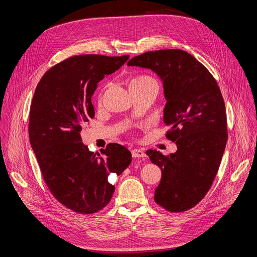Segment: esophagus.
<instances>
[{"instance_id": "34e87169", "label": "esophagus", "mask_w": 257, "mask_h": 257, "mask_svg": "<svg viewBox=\"0 0 257 257\" xmlns=\"http://www.w3.org/2000/svg\"><path fill=\"white\" fill-rule=\"evenodd\" d=\"M131 154H132L133 158H144L145 157V154L142 150H132Z\"/></svg>"}]
</instances>
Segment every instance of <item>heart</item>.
<instances>
[{"mask_svg": "<svg viewBox=\"0 0 257 257\" xmlns=\"http://www.w3.org/2000/svg\"><path fill=\"white\" fill-rule=\"evenodd\" d=\"M150 86L158 87V83L154 77L146 74L138 75L134 77L130 82V89L136 88V87H150Z\"/></svg>", "mask_w": 257, "mask_h": 257, "instance_id": "1", "label": "heart"}]
</instances>
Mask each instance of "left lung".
Masks as SVG:
<instances>
[{"label": "left lung", "mask_w": 257, "mask_h": 257, "mask_svg": "<svg viewBox=\"0 0 257 257\" xmlns=\"http://www.w3.org/2000/svg\"><path fill=\"white\" fill-rule=\"evenodd\" d=\"M127 65L151 69L163 81L164 122L170 127L166 136L177 145L168 157L146 151L162 170L155 201L169 211L188 210L209 190L225 152L227 117L221 90L209 71L182 50L146 52Z\"/></svg>", "instance_id": "left-lung-1"}]
</instances>
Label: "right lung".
Returning <instances> with one entry per match:
<instances>
[{"instance_id":"obj_1","label":"right lung","mask_w":257,"mask_h":257,"mask_svg":"<svg viewBox=\"0 0 257 257\" xmlns=\"http://www.w3.org/2000/svg\"><path fill=\"white\" fill-rule=\"evenodd\" d=\"M129 56L71 57L43 76L29 114V141L55 198L69 209L90 214L111 200V174L121 175L132 161L125 146L109 143L97 153L83 144L82 126L94 117L91 96L97 83L120 69Z\"/></svg>"}]
</instances>
